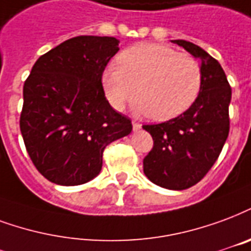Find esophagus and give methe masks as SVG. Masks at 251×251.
<instances>
[{"label":"esophagus","instance_id":"obj_1","mask_svg":"<svg viewBox=\"0 0 251 251\" xmlns=\"http://www.w3.org/2000/svg\"><path fill=\"white\" fill-rule=\"evenodd\" d=\"M141 124H138L137 121H133V130H140Z\"/></svg>","mask_w":251,"mask_h":251}]
</instances>
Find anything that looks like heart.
<instances>
[{
    "instance_id": "1",
    "label": "heart",
    "mask_w": 251,
    "mask_h": 251,
    "mask_svg": "<svg viewBox=\"0 0 251 251\" xmlns=\"http://www.w3.org/2000/svg\"><path fill=\"white\" fill-rule=\"evenodd\" d=\"M201 66L193 55L159 44H137L118 55L102 74L107 100L122 110L137 94L135 109L166 121L192 105L201 88Z\"/></svg>"
}]
</instances>
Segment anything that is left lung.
Wrapping results in <instances>:
<instances>
[{
	"label": "left lung",
	"instance_id": "1",
	"mask_svg": "<svg viewBox=\"0 0 251 251\" xmlns=\"http://www.w3.org/2000/svg\"><path fill=\"white\" fill-rule=\"evenodd\" d=\"M173 42L201 61V88L182 114L142 126L154 141L144 158V173L158 186L185 190L205 177L224 148L230 129L231 88L220 62L202 48L185 40Z\"/></svg>",
	"mask_w": 251,
	"mask_h": 251
}]
</instances>
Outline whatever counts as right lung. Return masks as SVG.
I'll return each instance as SVG.
<instances>
[{
  "mask_svg": "<svg viewBox=\"0 0 251 251\" xmlns=\"http://www.w3.org/2000/svg\"><path fill=\"white\" fill-rule=\"evenodd\" d=\"M118 44L114 37L66 40L37 59L24 83L22 138L50 182H89L101 172L107 145L130 134L131 121L110 106L102 88V73Z\"/></svg>",
  "mask_w": 251,
  "mask_h": 251,
  "instance_id": "right-lung-1",
  "label": "right lung"
}]
</instances>
